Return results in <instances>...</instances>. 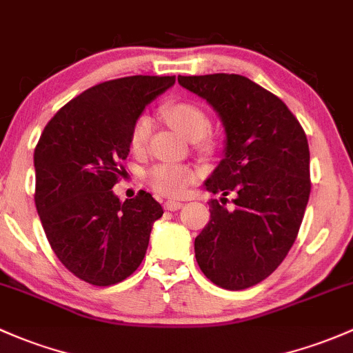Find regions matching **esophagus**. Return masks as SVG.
<instances>
[{
  "label": "esophagus",
  "instance_id": "34e87169",
  "mask_svg": "<svg viewBox=\"0 0 353 353\" xmlns=\"http://www.w3.org/2000/svg\"><path fill=\"white\" fill-rule=\"evenodd\" d=\"M164 208L167 211H177V210H181V208H183V203H179V201H165L164 203Z\"/></svg>",
  "mask_w": 353,
  "mask_h": 353
}]
</instances>
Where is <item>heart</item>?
Masks as SVG:
<instances>
[{
  "mask_svg": "<svg viewBox=\"0 0 353 353\" xmlns=\"http://www.w3.org/2000/svg\"><path fill=\"white\" fill-rule=\"evenodd\" d=\"M162 114L172 128L188 140L198 142L199 147L210 148V142L205 139L210 132V118L206 111L192 101H169L162 106ZM152 132V120L147 114H140L133 121L130 130V147L135 154L145 150ZM198 172L192 167L184 164H159L147 172L148 186L157 194L165 198H179L188 192V189L196 184Z\"/></svg>",
  "mask_w": 353,
  "mask_h": 353,
  "instance_id": "heart-1",
  "label": "heart"
}]
</instances>
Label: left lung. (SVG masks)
I'll list each match as a JSON object with an SVG mask.
<instances>
[{
    "mask_svg": "<svg viewBox=\"0 0 353 353\" xmlns=\"http://www.w3.org/2000/svg\"><path fill=\"white\" fill-rule=\"evenodd\" d=\"M205 98L226 132L225 159L206 181L223 198L210 201V221L194 240L199 269L230 291L269 277L291 250L310 199V147L298 118L239 74L179 76ZM226 195H233L226 208Z\"/></svg>",
    "mask_w": 353,
    "mask_h": 353,
    "instance_id": "obj_1",
    "label": "left lung"
}]
</instances>
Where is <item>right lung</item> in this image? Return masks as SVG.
<instances>
[{
    "instance_id": "add662e5",
    "label": "right lung",
    "mask_w": 353,
    "mask_h": 353,
    "mask_svg": "<svg viewBox=\"0 0 353 353\" xmlns=\"http://www.w3.org/2000/svg\"><path fill=\"white\" fill-rule=\"evenodd\" d=\"M176 76H128L86 89L46 125L33 154L35 206L52 250L69 272L113 285L142 264L162 206L140 191L113 194L130 152V130Z\"/></svg>"
}]
</instances>
